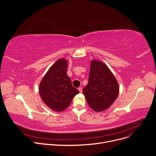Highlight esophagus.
Listing matches in <instances>:
<instances>
[{"label": "esophagus", "mask_w": 156, "mask_h": 156, "mask_svg": "<svg viewBox=\"0 0 156 156\" xmlns=\"http://www.w3.org/2000/svg\"><path fill=\"white\" fill-rule=\"evenodd\" d=\"M78 90H79V91H80V93H82V88H81V87H79V88H78Z\"/></svg>", "instance_id": "esophagus-1"}]
</instances>
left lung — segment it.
<instances>
[{
  "mask_svg": "<svg viewBox=\"0 0 156 156\" xmlns=\"http://www.w3.org/2000/svg\"><path fill=\"white\" fill-rule=\"evenodd\" d=\"M83 93L90 107L95 112L108 109L117 98L118 81L108 67L101 61L91 60L88 85Z\"/></svg>",
  "mask_w": 156,
  "mask_h": 156,
  "instance_id": "obj_1",
  "label": "left lung"
}]
</instances>
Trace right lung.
<instances>
[{
	"label": "right lung",
	"mask_w": 156,
	"mask_h": 156,
	"mask_svg": "<svg viewBox=\"0 0 156 156\" xmlns=\"http://www.w3.org/2000/svg\"><path fill=\"white\" fill-rule=\"evenodd\" d=\"M68 60L58 59L46 72L39 85L43 101L51 110L60 112L66 110L79 91L72 86L67 75Z\"/></svg>",
	"instance_id": "add662e5"
}]
</instances>
